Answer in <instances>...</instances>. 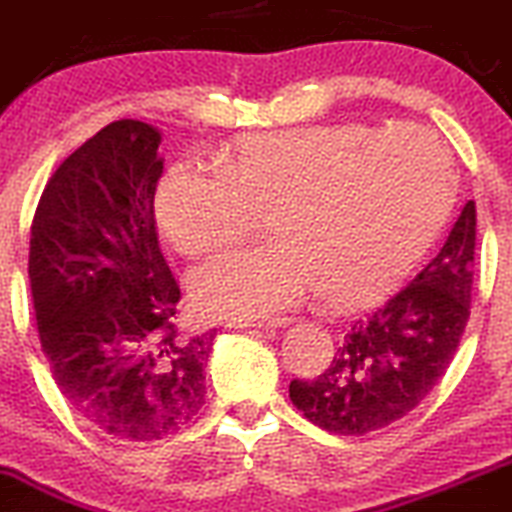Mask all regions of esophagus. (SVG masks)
Wrapping results in <instances>:
<instances>
[{"mask_svg": "<svg viewBox=\"0 0 512 512\" xmlns=\"http://www.w3.org/2000/svg\"><path fill=\"white\" fill-rule=\"evenodd\" d=\"M290 325V317H265V320H232L227 327H285Z\"/></svg>", "mask_w": 512, "mask_h": 512, "instance_id": "1", "label": "esophagus"}]
</instances>
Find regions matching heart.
I'll return each instance as SVG.
<instances>
[{
	"instance_id": "b5f03b06",
	"label": "heart",
	"mask_w": 512,
	"mask_h": 512,
	"mask_svg": "<svg viewBox=\"0 0 512 512\" xmlns=\"http://www.w3.org/2000/svg\"><path fill=\"white\" fill-rule=\"evenodd\" d=\"M455 200L448 150L418 124H310L245 137L225 165L187 155L157 190V217L185 255L237 245L260 212L275 240L200 267L215 315H275L317 290L360 305L430 247Z\"/></svg>"
}]
</instances>
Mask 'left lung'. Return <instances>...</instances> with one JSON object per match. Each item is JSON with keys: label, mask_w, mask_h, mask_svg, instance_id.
Listing matches in <instances>:
<instances>
[{"label": "left lung", "mask_w": 512, "mask_h": 512, "mask_svg": "<svg viewBox=\"0 0 512 512\" xmlns=\"http://www.w3.org/2000/svg\"><path fill=\"white\" fill-rule=\"evenodd\" d=\"M475 202L438 255L395 295L350 325L317 377L290 382V400L312 425L365 435L418 408L453 362L470 317Z\"/></svg>", "instance_id": "1"}]
</instances>
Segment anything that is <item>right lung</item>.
<instances>
[{
  "label": "right lung",
  "mask_w": 512,
  "mask_h": 512,
  "mask_svg": "<svg viewBox=\"0 0 512 512\" xmlns=\"http://www.w3.org/2000/svg\"><path fill=\"white\" fill-rule=\"evenodd\" d=\"M160 132L99 130L54 170L29 235L39 342L67 403L102 433L152 443L205 405L215 330L177 327L180 285L157 242Z\"/></svg>",
  "instance_id": "obj_1"
}]
</instances>
